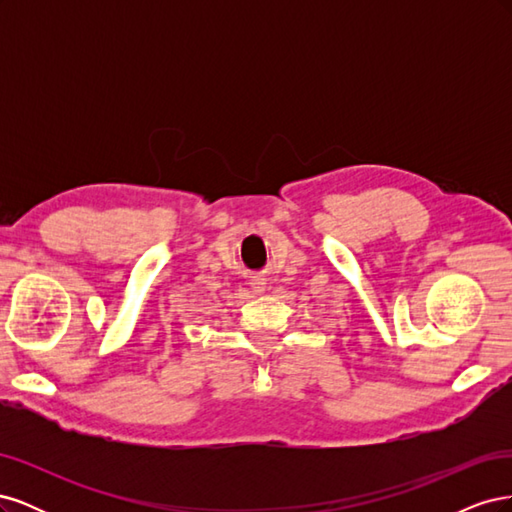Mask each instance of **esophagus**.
Returning a JSON list of instances; mask_svg holds the SVG:
<instances>
[{
  "mask_svg": "<svg viewBox=\"0 0 512 512\" xmlns=\"http://www.w3.org/2000/svg\"><path fill=\"white\" fill-rule=\"evenodd\" d=\"M250 288H252L254 294H262V292H265V288H267V280L262 275H254L252 280H250Z\"/></svg>",
  "mask_w": 512,
  "mask_h": 512,
  "instance_id": "34e87169",
  "label": "esophagus"
}]
</instances>
